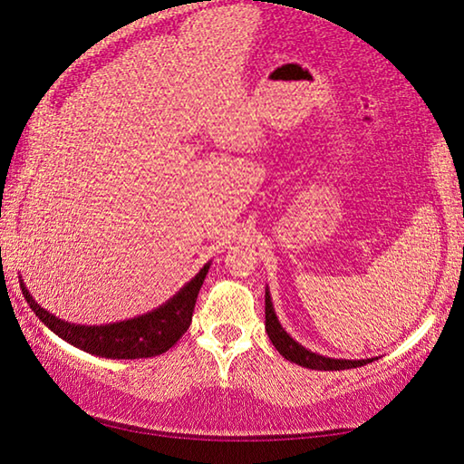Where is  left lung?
I'll return each mask as SVG.
<instances>
[{
	"mask_svg": "<svg viewBox=\"0 0 464 464\" xmlns=\"http://www.w3.org/2000/svg\"><path fill=\"white\" fill-rule=\"evenodd\" d=\"M266 332L276 351L280 353L284 359H288L296 365L306 367V369H317V372H342V369H353V367H362L373 359H361V361H346V359H330V356L317 354L306 351L304 346L298 344L295 338H290L286 330L280 325L276 317L272 296H269V290H266Z\"/></svg>",
	"mask_w": 464,
	"mask_h": 464,
	"instance_id": "8db88e82",
	"label": "left lung"
}]
</instances>
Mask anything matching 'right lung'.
<instances>
[{
    "label": "right lung",
    "instance_id": "1",
    "mask_svg": "<svg viewBox=\"0 0 464 464\" xmlns=\"http://www.w3.org/2000/svg\"><path fill=\"white\" fill-rule=\"evenodd\" d=\"M209 266L211 263H205L201 272L192 277L187 286L178 290L168 303H163L160 309H153L134 319H126V322L105 325H76L63 322V319L52 315L41 304L34 303L24 282H20V288H23V295L34 315L53 334H58L60 338L81 348V351L105 356V359H149V356H158L169 351L188 330L198 290L203 286Z\"/></svg>",
    "mask_w": 464,
    "mask_h": 464
}]
</instances>
